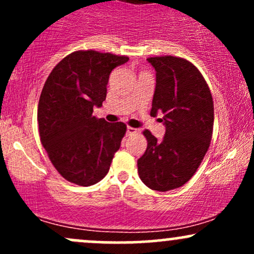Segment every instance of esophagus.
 Returning a JSON list of instances; mask_svg holds the SVG:
<instances>
[{
  "mask_svg": "<svg viewBox=\"0 0 254 254\" xmlns=\"http://www.w3.org/2000/svg\"><path fill=\"white\" fill-rule=\"evenodd\" d=\"M137 132V129H135V127H127V133L129 136H131V135H135V133Z\"/></svg>",
  "mask_w": 254,
  "mask_h": 254,
  "instance_id": "esophagus-1",
  "label": "esophagus"
}]
</instances>
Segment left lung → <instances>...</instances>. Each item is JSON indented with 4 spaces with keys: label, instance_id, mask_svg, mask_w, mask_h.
<instances>
[{
    "label": "left lung",
    "instance_id": "left-lung-1",
    "mask_svg": "<svg viewBox=\"0 0 254 254\" xmlns=\"http://www.w3.org/2000/svg\"><path fill=\"white\" fill-rule=\"evenodd\" d=\"M155 68L156 87L150 116L164 113L161 142L144 130L147 149L137 161L148 188L170 191L188 183L209 149L214 127V103L208 83L188 60L174 56L148 58Z\"/></svg>",
    "mask_w": 254,
    "mask_h": 254
}]
</instances>
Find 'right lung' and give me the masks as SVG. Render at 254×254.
I'll use <instances>...</instances> for the list:
<instances>
[{
  "instance_id": "obj_1",
  "label": "right lung",
  "mask_w": 254,
  "mask_h": 254,
  "mask_svg": "<svg viewBox=\"0 0 254 254\" xmlns=\"http://www.w3.org/2000/svg\"><path fill=\"white\" fill-rule=\"evenodd\" d=\"M127 61L109 52L75 51L52 69L44 84L38 104L40 142L68 182L94 185L110 170L127 125L97 118L93 107L103 106L111 71Z\"/></svg>"
}]
</instances>
